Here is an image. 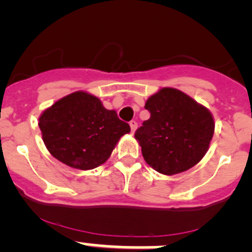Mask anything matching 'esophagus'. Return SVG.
Listing matches in <instances>:
<instances>
[{"instance_id":"esophagus-1","label":"esophagus","mask_w":252,"mask_h":252,"mask_svg":"<svg viewBox=\"0 0 252 252\" xmlns=\"http://www.w3.org/2000/svg\"><path fill=\"white\" fill-rule=\"evenodd\" d=\"M129 127H131L132 133H134V131L137 129V123H136V121H131V123H129Z\"/></svg>"}]
</instances>
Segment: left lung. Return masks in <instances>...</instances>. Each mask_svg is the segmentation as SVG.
<instances>
[{
	"label": "left lung",
	"instance_id": "8db88e82",
	"mask_svg": "<svg viewBox=\"0 0 252 252\" xmlns=\"http://www.w3.org/2000/svg\"><path fill=\"white\" fill-rule=\"evenodd\" d=\"M144 108L151 118L134 133L142 156L163 175H175L195 166L207 153L214 133L213 115L176 88H160Z\"/></svg>",
	"mask_w": 252,
	"mask_h": 252
}]
</instances>
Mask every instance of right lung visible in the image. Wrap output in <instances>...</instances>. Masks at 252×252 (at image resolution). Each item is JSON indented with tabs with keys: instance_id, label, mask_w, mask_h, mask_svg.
Listing matches in <instances>:
<instances>
[{
	"instance_id": "right-lung-1",
	"label": "right lung",
	"mask_w": 252,
	"mask_h": 252,
	"mask_svg": "<svg viewBox=\"0 0 252 252\" xmlns=\"http://www.w3.org/2000/svg\"><path fill=\"white\" fill-rule=\"evenodd\" d=\"M42 141L52 157L79 169L98 168L110 158L128 124L108 110L98 96L78 91L55 101L39 116Z\"/></svg>"
}]
</instances>
